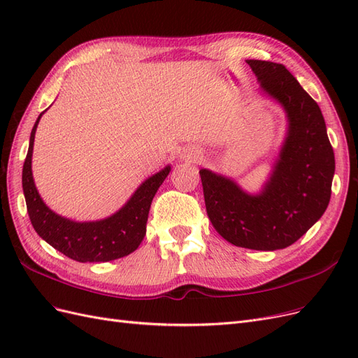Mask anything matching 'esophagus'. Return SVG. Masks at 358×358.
Wrapping results in <instances>:
<instances>
[{
	"instance_id": "34e87169",
	"label": "esophagus",
	"mask_w": 358,
	"mask_h": 358,
	"mask_svg": "<svg viewBox=\"0 0 358 358\" xmlns=\"http://www.w3.org/2000/svg\"><path fill=\"white\" fill-rule=\"evenodd\" d=\"M180 158L189 162H196L197 159H200V150L197 148H187L182 150Z\"/></svg>"
}]
</instances>
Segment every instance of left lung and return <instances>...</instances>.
Masks as SVG:
<instances>
[{
  "label": "left lung",
  "instance_id": "1",
  "mask_svg": "<svg viewBox=\"0 0 358 358\" xmlns=\"http://www.w3.org/2000/svg\"><path fill=\"white\" fill-rule=\"evenodd\" d=\"M262 90L288 117V129L263 191L252 196L229 178L201 169L206 210L215 230L236 246L275 251L305 234L326 212L334 154L315 100L282 64L248 59Z\"/></svg>",
  "mask_w": 358,
  "mask_h": 358
}]
</instances>
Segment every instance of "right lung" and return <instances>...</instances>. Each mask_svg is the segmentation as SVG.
Returning a JSON list of instances; mask_svg holds the SVG:
<instances>
[{"mask_svg": "<svg viewBox=\"0 0 358 358\" xmlns=\"http://www.w3.org/2000/svg\"><path fill=\"white\" fill-rule=\"evenodd\" d=\"M45 113V112H43ZM32 127L28 154L22 170V188L32 227L43 241L79 263H104L134 252L146 234L150 203L170 166L155 173L137 188L124 208L106 220L76 222L50 210L41 200L32 178V148L41 115Z\"/></svg>", "mask_w": 358, "mask_h": 358, "instance_id": "add662e5", "label": "right lung"}]
</instances>
